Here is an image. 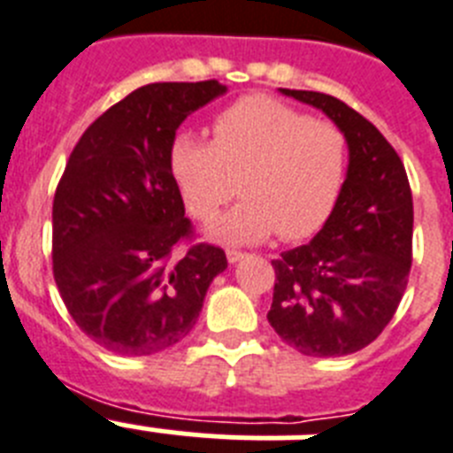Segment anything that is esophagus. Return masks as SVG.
<instances>
[{
    "label": "esophagus",
    "instance_id": "esophagus-1",
    "mask_svg": "<svg viewBox=\"0 0 453 453\" xmlns=\"http://www.w3.org/2000/svg\"><path fill=\"white\" fill-rule=\"evenodd\" d=\"M227 262H230V265H237L239 260H244V256L246 253H242V250H234V249H227Z\"/></svg>",
    "mask_w": 453,
    "mask_h": 453
}]
</instances>
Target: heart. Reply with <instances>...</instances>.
Instances as JSON below:
<instances>
[{"mask_svg": "<svg viewBox=\"0 0 453 453\" xmlns=\"http://www.w3.org/2000/svg\"><path fill=\"white\" fill-rule=\"evenodd\" d=\"M211 133L214 142L184 133L170 156L174 181L197 219H214L239 181L244 203L211 223L209 237L253 244L276 233L297 242L329 219L348 165L341 128L276 98L249 96L223 110Z\"/></svg>", "mask_w": 453, "mask_h": 453, "instance_id": "1", "label": "heart"}]
</instances>
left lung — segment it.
<instances>
[{
	"mask_svg": "<svg viewBox=\"0 0 453 453\" xmlns=\"http://www.w3.org/2000/svg\"><path fill=\"white\" fill-rule=\"evenodd\" d=\"M280 94L322 110L348 142V173L325 226L309 244L273 260L269 325L306 357H345L382 334L412 265V193L385 135L320 91Z\"/></svg>",
	"mask_w": 453,
	"mask_h": 453,
	"instance_id": "left-lung-1",
	"label": "left lung"
}]
</instances>
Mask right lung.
Instances as JSON below:
<instances>
[{
	"label": "right lung",
	"mask_w": 453,
	"mask_h": 453,
	"mask_svg": "<svg viewBox=\"0 0 453 453\" xmlns=\"http://www.w3.org/2000/svg\"><path fill=\"white\" fill-rule=\"evenodd\" d=\"M226 91L216 80L144 85L71 151L52 203V273L75 325L115 355L181 343L227 267L219 246L177 253L191 220L170 165L181 121Z\"/></svg>",
	"instance_id": "right-lung-1"
}]
</instances>
